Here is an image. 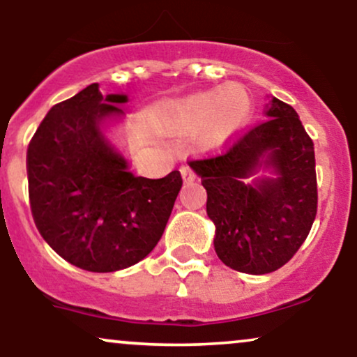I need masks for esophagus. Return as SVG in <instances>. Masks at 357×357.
Here are the masks:
<instances>
[{
  "label": "esophagus",
  "instance_id": "obj_1",
  "mask_svg": "<svg viewBox=\"0 0 357 357\" xmlns=\"http://www.w3.org/2000/svg\"><path fill=\"white\" fill-rule=\"evenodd\" d=\"M181 176H183L184 183H191V181H195V179H196L195 171H192L191 167H188V166L181 167Z\"/></svg>",
  "mask_w": 357,
  "mask_h": 357
}]
</instances>
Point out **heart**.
Returning <instances> with one entry per match:
<instances>
[{
    "mask_svg": "<svg viewBox=\"0 0 357 357\" xmlns=\"http://www.w3.org/2000/svg\"><path fill=\"white\" fill-rule=\"evenodd\" d=\"M250 116V100L238 85H223L206 92L167 100L153 112L155 127L167 134L199 129L203 149H218L241 129Z\"/></svg>",
    "mask_w": 357,
    "mask_h": 357,
    "instance_id": "1",
    "label": "heart"
}]
</instances>
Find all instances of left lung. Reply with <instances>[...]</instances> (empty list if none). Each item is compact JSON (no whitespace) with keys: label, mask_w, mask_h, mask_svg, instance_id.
<instances>
[{"label":"left lung","mask_w":357,"mask_h":357,"mask_svg":"<svg viewBox=\"0 0 357 357\" xmlns=\"http://www.w3.org/2000/svg\"><path fill=\"white\" fill-rule=\"evenodd\" d=\"M267 117L231 137L220 154L190 161L208 195L216 255L230 268L252 275L284 267L317 215L312 139L294 107L275 97ZM264 157L278 178L245 185L243 179Z\"/></svg>","instance_id":"8db88e82"}]
</instances>
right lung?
I'll list each match as a JSON object with an SVG mask.
<instances>
[{"label":"right lung","mask_w":357,"mask_h":357,"mask_svg":"<svg viewBox=\"0 0 357 357\" xmlns=\"http://www.w3.org/2000/svg\"><path fill=\"white\" fill-rule=\"evenodd\" d=\"M126 96L99 84L55 104L26 151L28 196L40 235L61 258L89 272L137 264L161 240L183 186L179 171L134 176L102 134Z\"/></svg>","instance_id":"right-lung-1"}]
</instances>
